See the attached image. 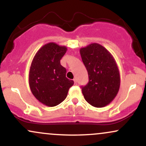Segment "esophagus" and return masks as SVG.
Masks as SVG:
<instances>
[{
  "instance_id": "esophagus-1",
  "label": "esophagus",
  "mask_w": 146,
  "mask_h": 146,
  "mask_svg": "<svg viewBox=\"0 0 146 146\" xmlns=\"http://www.w3.org/2000/svg\"><path fill=\"white\" fill-rule=\"evenodd\" d=\"M73 81H74L75 84H77V83H78V82H77V80H76V79H74V80H73Z\"/></svg>"
}]
</instances>
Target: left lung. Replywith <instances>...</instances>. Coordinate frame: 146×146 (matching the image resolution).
Returning <instances> with one entry per match:
<instances>
[{"label":"left lung","instance_id":"1","mask_svg":"<svg viewBox=\"0 0 146 146\" xmlns=\"http://www.w3.org/2000/svg\"><path fill=\"white\" fill-rule=\"evenodd\" d=\"M88 74V82L82 87L86 101L102 108L111 102L118 93L120 75L115 58L101 44L92 43L80 50Z\"/></svg>","mask_w":146,"mask_h":146}]
</instances>
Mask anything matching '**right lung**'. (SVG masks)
Here are the masks:
<instances>
[{
  "label": "right lung",
  "instance_id": "right-lung-1",
  "mask_svg": "<svg viewBox=\"0 0 146 146\" xmlns=\"http://www.w3.org/2000/svg\"><path fill=\"white\" fill-rule=\"evenodd\" d=\"M66 50L65 46L47 43L36 53L30 66L29 84L31 93L47 106H56L62 102L74 84L66 78V68L60 64Z\"/></svg>",
  "mask_w": 146,
  "mask_h": 146
}]
</instances>
